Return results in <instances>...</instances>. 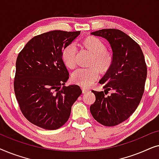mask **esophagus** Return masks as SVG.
Returning a JSON list of instances; mask_svg holds the SVG:
<instances>
[{
  "label": "esophagus",
  "mask_w": 159,
  "mask_h": 159,
  "mask_svg": "<svg viewBox=\"0 0 159 159\" xmlns=\"http://www.w3.org/2000/svg\"><path fill=\"white\" fill-rule=\"evenodd\" d=\"M82 93H88L90 92V90H89L88 88H82Z\"/></svg>",
  "instance_id": "34e87169"
}]
</instances>
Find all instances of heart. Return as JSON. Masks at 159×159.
Masks as SVG:
<instances>
[{"mask_svg": "<svg viewBox=\"0 0 159 159\" xmlns=\"http://www.w3.org/2000/svg\"><path fill=\"white\" fill-rule=\"evenodd\" d=\"M84 45L93 55L91 59L90 66L89 68L78 69L74 71L71 76L72 81L84 88L92 84L99 76V70L106 71L110 66L111 58L106 53L105 45L98 39L88 38L84 41ZM76 54L77 47L75 44L71 43L64 48L62 51L63 61L69 68H73L76 65ZM96 66L95 67L94 66ZM98 68H97L96 66Z\"/></svg>", "mask_w": 159, "mask_h": 159, "instance_id": "obj_1", "label": "heart"}]
</instances>
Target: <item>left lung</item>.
I'll return each mask as SVG.
<instances>
[{
	"label": "left lung",
	"instance_id": "8db88e82",
	"mask_svg": "<svg viewBox=\"0 0 159 159\" xmlns=\"http://www.w3.org/2000/svg\"><path fill=\"white\" fill-rule=\"evenodd\" d=\"M90 34L107 40L113 53L111 64L99 81L104 92L93 90L95 101L90 113L100 124L113 127L127 120L138 108L144 93L147 66L140 45L121 30L103 29ZM106 90L113 93L106 96Z\"/></svg>",
	"mask_w": 159,
	"mask_h": 159
}]
</instances>
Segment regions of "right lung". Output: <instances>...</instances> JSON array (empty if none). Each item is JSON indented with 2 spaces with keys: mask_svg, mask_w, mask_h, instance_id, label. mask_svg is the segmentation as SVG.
<instances>
[{
  "mask_svg": "<svg viewBox=\"0 0 159 159\" xmlns=\"http://www.w3.org/2000/svg\"><path fill=\"white\" fill-rule=\"evenodd\" d=\"M80 31L53 30L32 38L17 56L14 92L26 119L45 129H57L68 121L81 95L80 86H64L69 71L62 51Z\"/></svg>",
  "mask_w": 159,
  "mask_h": 159,
  "instance_id": "obj_1",
  "label": "right lung"
}]
</instances>
